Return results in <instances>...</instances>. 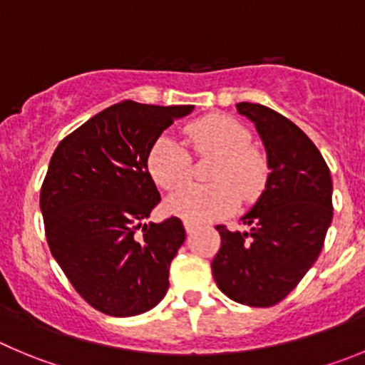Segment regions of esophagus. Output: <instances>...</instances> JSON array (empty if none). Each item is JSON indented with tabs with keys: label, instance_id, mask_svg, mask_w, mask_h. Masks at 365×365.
Returning a JSON list of instances; mask_svg holds the SVG:
<instances>
[{
	"label": "esophagus",
	"instance_id": "1",
	"mask_svg": "<svg viewBox=\"0 0 365 365\" xmlns=\"http://www.w3.org/2000/svg\"><path fill=\"white\" fill-rule=\"evenodd\" d=\"M183 227H185V232L187 234H192L194 230L198 229V225H194V223H189V221H185V223H183Z\"/></svg>",
	"mask_w": 365,
	"mask_h": 365
}]
</instances>
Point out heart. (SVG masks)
<instances>
[{"mask_svg": "<svg viewBox=\"0 0 365 365\" xmlns=\"http://www.w3.org/2000/svg\"><path fill=\"white\" fill-rule=\"evenodd\" d=\"M194 155H216L207 185L182 189L192 176L189 151L171 136H158L148 153V171L158 187L178 190L167 209L189 223H209L229 216L240 198L254 202L268 182V162L259 149L250 145V131L229 115L212 113L196 118L183 128Z\"/></svg>", "mask_w": 365, "mask_h": 365, "instance_id": "b5f03b06", "label": "heart"}]
</instances>
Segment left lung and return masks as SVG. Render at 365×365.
Segmentation results:
<instances>
[{
	"label": "left lung",
	"instance_id": "8db88e82",
	"mask_svg": "<svg viewBox=\"0 0 365 365\" xmlns=\"http://www.w3.org/2000/svg\"><path fill=\"white\" fill-rule=\"evenodd\" d=\"M268 155L267 189L241 223L247 232L217 225L221 247L212 259L217 288L240 304L281 302L312 268L333 217L331 175L301 128L263 104L240 102Z\"/></svg>",
	"mask_w": 365,
	"mask_h": 365
}]
</instances>
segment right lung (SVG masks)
Instances as JSON below:
<instances>
[{"mask_svg":"<svg viewBox=\"0 0 365 365\" xmlns=\"http://www.w3.org/2000/svg\"><path fill=\"white\" fill-rule=\"evenodd\" d=\"M192 108L118 102L53 151L39 196L46 241L75 292L106 315L149 312L169 288L185 229L175 216L142 225L160 203L145 160L163 129Z\"/></svg>","mask_w":365,"mask_h":365,"instance_id":"1","label":"right lung"}]
</instances>
